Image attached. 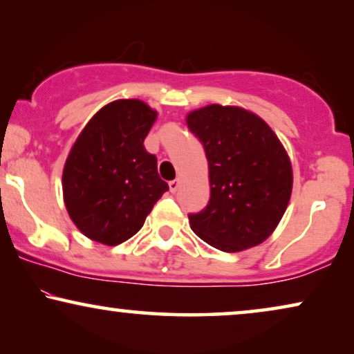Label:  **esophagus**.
<instances>
[{"instance_id": "esophagus-1", "label": "esophagus", "mask_w": 354, "mask_h": 354, "mask_svg": "<svg viewBox=\"0 0 354 354\" xmlns=\"http://www.w3.org/2000/svg\"><path fill=\"white\" fill-rule=\"evenodd\" d=\"M178 187H180V182H178L177 178H176V180L169 182V190H171L172 193H176L178 190Z\"/></svg>"}]
</instances>
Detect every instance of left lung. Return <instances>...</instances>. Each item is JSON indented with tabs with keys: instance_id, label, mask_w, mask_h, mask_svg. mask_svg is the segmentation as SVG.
I'll return each mask as SVG.
<instances>
[{
	"instance_id": "obj_1",
	"label": "left lung",
	"mask_w": 354,
	"mask_h": 354,
	"mask_svg": "<svg viewBox=\"0 0 354 354\" xmlns=\"http://www.w3.org/2000/svg\"><path fill=\"white\" fill-rule=\"evenodd\" d=\"M205 148L211 196L188 214L207 245L235 253L272 234L292 195V164L282 143L258 115L235 106L211 104L187 115Z\"/></svg>"
}]
</instances>
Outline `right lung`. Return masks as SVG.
<instances>
[{
	"label": "right lung",
	"instance_id": "add662e5",
	"mask_svg": "<svg viewBox=\"0 0 354 354\" xmlns=\"http://www.w3.org/2000/svg\"><path fill=\"white\" fill-rule=\"evenodd\" d=\"M154 120L156 113L143 101H114L72 147L62 192L71 219L88 239L109 246L129 240L169 190L156 156L143 147Z\"/></svg>",
	"mask_w": 354,
	"mask_h": 354
}]
</instances>
